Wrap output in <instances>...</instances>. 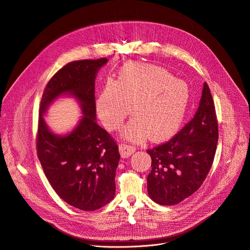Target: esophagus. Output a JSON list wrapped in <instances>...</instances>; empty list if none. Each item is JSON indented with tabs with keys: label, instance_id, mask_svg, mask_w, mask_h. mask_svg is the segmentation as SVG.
<instances>
[{
	"label": "esophagus",
	"instance_id": "obj_1",
	"mask_svg": "<svg viewBox=\"0 0 250 250\" xmlns=\"http://www.w3.org/2000/svg\"><path fill=\"white\" fill-rule=\"evenodd\" d=\"M119 151H120L121 156L123 158H125V157H129L132 153L135 152V147H133V146H131V145L121 143L119 145Z\"/></svg>",
	"mask_w": 250,
	"mask_h": 250
}]
</instances>
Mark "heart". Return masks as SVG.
Returning a JSON list of instances; mask_svg holds the SVG:
<instances>
[{
    "label": "heart",
    "instance_id": "obj_1",
    "mask_svg": "<svg viewBox=\"0 0 250 250\" xmlns=\"http://www.w3.org/2000/svg\"><path fill=\"white\" fill-rule=\"evenodd\" d=\"M188 100V84L167 69L130 62L121 68L118 80L107 82L96 106L109 130L119 129L132 111L135 118L124 128V138L142 142L149 135L152 141H164L179 129Z\"/></svg>",
    "mask_w": 250,
    "mask_h": 250
}]
</instances>
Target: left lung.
Masks as SVG:
<instances>
[{
  "label": "left lung",
  "mask_w": 250,
  "mask_h": 250,
  "mask_svg": "<svg viewBox=\"0 0 250 250\" xmlns=\"http://www.w3.org/2000/svg\"><path fill=\"white\" fill-rule=\"evenodd\" d=\"M218 137L214 101L205 83L193 119L169 141L147 150L151 157L147 177L151 200L171 206L199 189L213 165Z\"/></svg>",
  "instance_id": "left-lung-1"
}]
</instances>
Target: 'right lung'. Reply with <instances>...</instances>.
I'll use <instances>...</instances> for the list:
<instances>
[{"mask_svg": "<svg viewBox=\"0 0 250 250\" xmlns=\"http://www.w3.org/2000/svg\"><path fill=\"white\" fill-rule=\"evenodd\" d=\"M107 58L77 61L64 65L44 89L36 139L37 155L46 178L65 203L83 211L105 206L115 196V175L120 153L108 132L96 122L95 80ZM62 95L79 102L83 117L65 136L53 134L42 118Z\"/></svg>", "mask_w": 250, "mask_h": 250, "instance_id": "1", "label": "right lung"}]
</instances>
